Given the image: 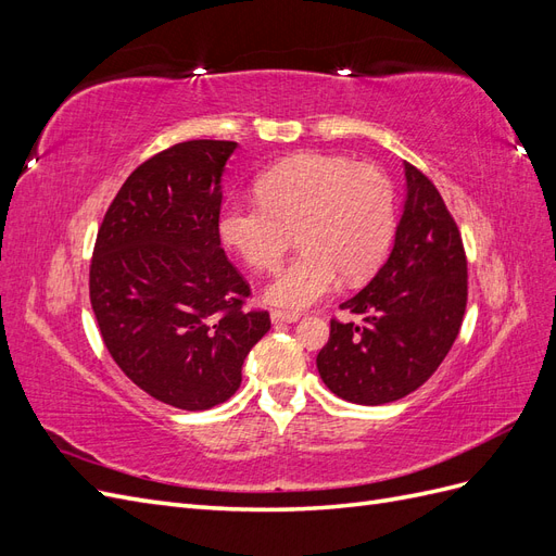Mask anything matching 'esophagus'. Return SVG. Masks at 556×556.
<instances>
[{
	"mask_svg": "<svg viewBox=\"0 0 556 556\" xmlns=\"http://www.w3.org/2000/svg\"><path fill=\"white\" fill-rule=\"evenodd\" d=\"M299 313H288V311H271V323L274 325H292L299 323Z\"/></svg>",
	"mask_w": 556,
	"mask_h": 556,
	"instance_id": "esophagus-1",
	"label": "esophagus"
}]
</instances>
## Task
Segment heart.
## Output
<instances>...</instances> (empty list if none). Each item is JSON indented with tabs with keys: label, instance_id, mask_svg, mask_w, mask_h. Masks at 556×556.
<instances>
[{
	"label": "heart",
	"instance_id": "obj_1",
	"mask_svg": "<svg viewBox=\"0 0 556 556\" xmlns=\"http://www.w3.org/2000/svg\"><path fill=\"white\" fill-rule=\"evenodd\" d=\"M260 201H231L217 217L223 243L252 268H274L299 231L296 260L268 280V304L301 311L357 280L387 255L396 225L392 180L374 164L299 153L257 178Z\"/></svg>",
	"mask_w": 556,
	"mask_h": 556
}]
</instances>
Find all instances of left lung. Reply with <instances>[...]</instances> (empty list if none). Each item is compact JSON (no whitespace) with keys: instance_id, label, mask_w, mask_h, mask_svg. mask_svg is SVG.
<instances>
[{"instance_id":"left-lung-1","label":"left lung","mask_w":556,"mask_h":556,"mask_svg":"<svg viewBox=\"0 0 556 556\" xmlns=\"http://www.w3.org/2000/svg\"><path fill=\"white\" fill-rule=\"evenodd\" d=\"M406 201L390 257L341 308L362 323L331 319L317 371L350 403L382 406L425 384L457 339L466 311V255L459 229L433 182L403 162Z\"/></svg>"}]
</instances>
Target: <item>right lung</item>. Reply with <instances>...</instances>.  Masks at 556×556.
Masks as SVG:
<instances>
[{
    "mask_svg": "<svg viewBox=\"0 0 556 556\" xmlns=\"http://www.w3.org/2000/svg\"><path fill=\"white\" fill-rule=\"evenodd\" d=\"M237 141H185L125 180L99 227L90 301L121 371L153 399L208 410L241 384L250 348L271 329L243 311L248 282L217 233Z\"/></svg>",
    "mask_w": 556,
    "mask_h": 556,
    "instance_id": "add662e5",
    "label": "right lung"
}]
</instances>
